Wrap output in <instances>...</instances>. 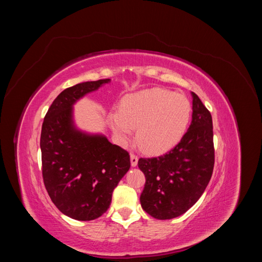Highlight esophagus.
<instances>
[{
    "instance_id": "1",
    "label": "esophagus",
    "mask_w": 262,
    "mask_h": 262,
    "mask_svg": "<svg viewBox=\"0 0 262 262\" xmlns=\"http://www.w3.org/2000/svg\"><path fill=\"white\" fill-rule=\"evenodd\" d=\"M130 160H131V166H132V167H136V166L138 165L139 157H138L136 154L131 153V154H130Z\"/></svg>"
}]
</instances>
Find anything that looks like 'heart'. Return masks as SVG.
Here are the masks:
<instances>
[{"label":"heart","mask_w":262,"mask_h":262,"mask_svg":"<svg viewBox=\"0 0 262 262\" xmlns=\"http://www.w3.org/2000/svg\"><path fill=\"white\" fill-rule=\"evenodd\" d=\"M192 107L184 95L163 89H148L122 99L120 112L108 115L110 128L119 141L137 130V143L147 153H161L182 138L191 119Z\"/></svg>","instance_id":"obj_1"}]
</instances>
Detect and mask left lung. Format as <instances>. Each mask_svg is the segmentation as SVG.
Instances as JSON below:
<instances>
[{"instance_id": "left-lung-1", "label": "left lung", "mask_w": 262, "mask_h": 262, "mask_svg": "<svg viewBox=\"0 0 262 262\" xmlns=\"http://www.w3.org/2000/svg\"><path fill=\"white\" fill-rule=\"evenodd\" d=\"M191 95L192 121L179 143L168 153L138 162L146 179L141 205L157 220L186 213L200 199L213 172L212 117L198 95Z\"/></svg>"}]
</instances>
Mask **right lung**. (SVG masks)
<instances>
[{
    "mask_svg": "<svg viewBox=\"0 0 262 262\" xmlns=\"http://www.w3.org/2000/svg\"><path fill=\"white\" fill-rule=\"evenodd\" d=\"M109 78L83 82L59 94L47 113L40 137L42 178L50 199L63 214L77 221L101 216L114 189L130 168V155L101 134L78 130L73 105Z\"/></svg>",
    "mask_w": 262,
    "mask_h": 262,
    "instance_id": "right-lung-1",
    "label": "right lung"
}]
</instances>
